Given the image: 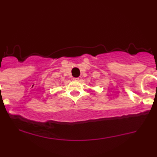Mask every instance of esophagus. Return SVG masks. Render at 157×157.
Returning <instances> with one entry per match:
<instances>
[{
    "instance_id": "obj_1",
    "label": "esophagus",
    "mask_w": 157,
    "mask_h": 157,
    "mask_svg": "<svg viewBox=\"0 0 157 157\" xmlns=\"http://www.w3.org/2000/svg\"><path fill=\"white\" fill-rule=\"evenodd\" d=\"M79 80H80V78H78V77H76V78H74V80H75V81H78Z\"/></svg>"
}]
</instances>
